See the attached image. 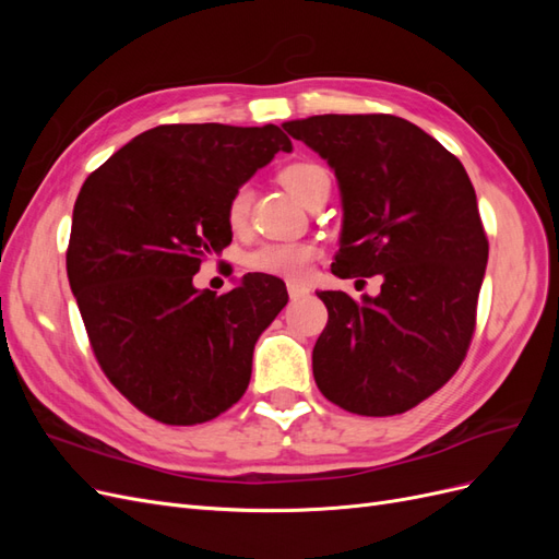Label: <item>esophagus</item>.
I'll use <instances>...</instances> for the list:
<instances>
[{
  "instance_id": "34e87169",
  "label": "esophagus",
  "mask_w": 559,
  "mask_h": 559,
  "mask_svg": "<svg viewBox=\"0 0 559 559\" xmlns=\"http://www.w3.org/2000/svg\"><path fill=\"white\" fill-rule=\"evenodd\" d=\"M286 289H289V298H292V300L306 298V296L310 294L308 286H306V284H298V282H289V286H286Z\"/></svg>"
}]
</instances>
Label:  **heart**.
Masks as SVG:
<instances>
[{
    "mask_svg": "<svg viewBox=\"0 0 559 559\" xmlns=\"http://www.w3.org/2000/svg\"><path fill=\"white\" fill-rule=\"evenodd\" d=\"M326 177V170L317 163H294L289 167H284L280 179L286 186V191L296 195L300 202L308 198L312 191V186L317 179ZM251 205V189L249 186H238L233 191L228 207H226V218L230 228H242L247 222ZM317 247L310 242H263L257 249H251L247 253V265L257 273L265 275H277V277H292L300 280L308 275V270L312 261L317 259Z\"/></svg>",
    "mask_w": 559,
    "mask_h": 559,
    "instance_id": "obj_1",
    "label": "heart"
}]
</instances>
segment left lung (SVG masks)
<instances>
[{"label": "left lung", "mask_w": 559, "mask_h": 559, "mask_svg": "<svg viewBox=\"0 0 559 559\" xmlns=\"http://www.w3.org/2000/svg\"><path fill=\"white\" fill-rule=\"evenodd\" d=\"M282 128L335 173L337 277L382 275L378 296L319 292L329 324L312 349L319 392L386 417L441 389L466 357L487 265L473 183L450 151L389 114H324Z\"/></svg>", "instance_id": "left-lung-1"}]
</instances>
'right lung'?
<instances>
[{"label": "right lung", "instance_id": "add662e5", "mask_svg": "<svg viewBox=\"0 0 559 559\" xmlns=\"http://www.w3.org/2000/svg\"><path fill=\"white\" fill-rule=\"evenodd\" d=\"M292 148L273 123L158 126L81 186L72 294L105 376L163 425L214 419L247 392L253 345L289 300L286 286L249 273L216 296L193 275L233 240V191Z\"/></svg>", "mask_w": 559, "mask_h": 559}]
</instances>
